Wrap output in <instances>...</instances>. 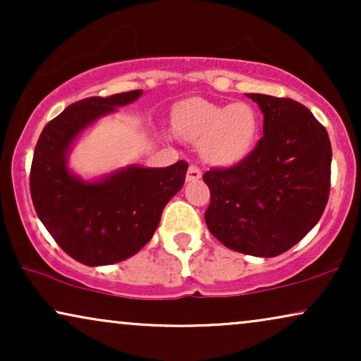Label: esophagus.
<instances>
[{
    "label": "esophagus",
    "instance_id": "obj_1",
    "mask_svg": "<svg viewBox=\"0 0 361 361\" xmlns=\"http://www.w3.org/2000/svg\"><path fill=\"white\" fill-rule=\"evenodd\" d=\"M200 177H202V171L195 164H190L189 169H187L185 179L189 180V182H194V180H199Z\"/></svg>",
    "mask_w": 361,
    "mask_h": 361
}]
</instances>
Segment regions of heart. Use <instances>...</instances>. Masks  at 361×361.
<instances>
[{
  "label": "heart",
  "mask_w": 361,
  "mask_h": 361,
  "mask_svg": "<svg viewBox=\"0 0 361 361\" xmlns=\"http://www.w3.org/2000/svg\"><path fill=\"white\" fill-rule=\"evenodd\" d=\"M174 130L190 142H202L204 156L216 166L245 159L256 145L259 115L250 103H214L190 98L177 106Z\"/></svg>",
  "instance_id": "obj_1"
}]
</instances>
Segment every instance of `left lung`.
<instances>
[{"mask_svg":"<svg viewBox=\"0 0 361 361\" xmlns=\"http://www.w3.org/2000/svg\"><path fill=\"white\" fill-rule=\"evenodd\" d=\"M264 115L261 140L233 167L204 174L210 233L238 253L273 258L299 243L322 216L332 146L309 108L290 98L246 93Z\"/></svg>","mask_w":361,"mask_h":361,"instance_id":"obj_1","label":"left lung"}]
</instances>
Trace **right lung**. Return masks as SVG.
I'll use <instances>...</instances> for the list:
<instances>
[{
    "mask_svg": "<svg viewBox=\"0 0 361 361\" xmlns=\"http://www.w3.org/2000/svg\"><path fill=\"white\" fill-rule=\"evenodd\" d=\"M141 93L72 103L47 123L34 149L29 177L34 209L57 245L82 264H113L136 255L154 235L167 202L184 185L185 161L157 169L128 166L93 182L68 171L67 156L77 136Z\"/></svg>",
    "mask_w": 361,
    "mask_h": 361,
    "instance_id": "1",
    "label": "right lung"
}]
</instances>
